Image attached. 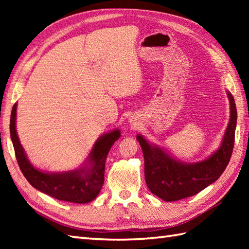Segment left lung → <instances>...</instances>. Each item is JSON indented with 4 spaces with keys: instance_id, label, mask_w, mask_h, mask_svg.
<instances>
[{
    "instance_id": "obj_1",
    "label": "left lung",
    "mask_w": 249,
    "mask_h": 249,
    "mask_svg": "<svg viewBox=\"0 0 249 249\" xmlns=\"http://www.w3.org/2000/svg\"><path fill=\"white\" fill-rule=\"evenodd\" d=\"M227 95L230 103L229 123L218 149L203 160H178L142 135H137L143 152L145 182L152 194L169 202L181 200L198 194L223 174L233 150L237 118L234 98L229 91Z\"/></svg>"
}]
</instances>
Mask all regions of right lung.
<instances>
[{
    "instance_id": "right-lung-1",
    "label": "right lung",
    "mask_w": 249,
    "mask_h": 249,
    "mask_svg": "<svg viewBox=\"0 0 249 249\" xmlns=\"http://www.w3.org/2000/svg\"><path fill=\"white\" fill-rule=\"evenodd\" d=\"M17 104L10 114V138L20 170L29 183L39 192L57 200L73 203H89L97 197L105 179V163L114 142L121 137L119 128L102 135L93 144L88 158L82 165L70 171L48 172L35 168L29 160L21 145L16 129Z\"/></svg>"
}]
</instances>
